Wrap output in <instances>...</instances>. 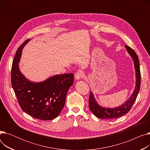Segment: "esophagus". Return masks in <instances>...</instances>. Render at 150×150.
Instances as JSON below:
<instances>
[{
	"instance_id": "obj_1",
	"label": "esophagus",
	"mask_w": 150,
	"mask_h": 150,
	"mask_svg": "<svg viewBox=\"0 0 150 150\" xmlns=\"http://www.w3.org/2000/svg\"><path fill=\"white\" fill-rule=\"evenodd\" d=\"M84 76V73L82 71H79V72H77L75 74V80H78L80 79H81V78Z\"/></svg>"
}]
</instances>
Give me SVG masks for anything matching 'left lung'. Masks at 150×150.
Masks as SVG:
<instances>
[{"instance_id":"8db88e82","label":"left lung","mask_w":150,"mask_h":150,"mask_svg":"<svg viewBox=\"0 0 150 150\" xmlns=\"http://www.w3.org/2000/svg\"><path fill=\"white\" fill-rule=\"evenodd\" d=\"M125 48L128 51V53L130 54L132 57L134 64V67L136 70V87L133 93L127 101L125 103L122 104L121 106L115 108H106L103 107H101L97 103L94 98L93 93L90 91L89 99V107L92 112L97 117L100 119H115L120 116H122L126 114H127L133 104L136 100L137 95L139 93L140 88V64L138 57L136 53L132 49H131L128 45H125Z\"/></svg>"}]
</instances>
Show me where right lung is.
Listing matches in <instances>:
<instances>
[{
  "instance_id": "1",
  "label": "right lung",
  "mask_w": 150,
  "mask_h": 150,
  "mask_svg": "<svg viewBox=\"0 0 150 150\" xmlns=\"http://www.w3.org/2000/svg\"><path fill=\"white\" fill-rule=\"evenodd\" d=\"M30 39L18 48L11 67V85L18 103L25 112L37 119L53 120L64 108L69 89L74 83V74L56 75L43 82L27 80L19 68L22 50Z\"/></svg>"
}]
</instances>
